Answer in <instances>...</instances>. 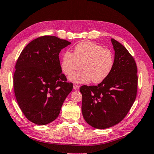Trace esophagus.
<instances>
[{
    "label": "esophagus",
    "instance_id": "1",
    "mask_svg": "<svg viewBox=\"0 0 154 154\" xmlns=\"http://www.w3.org/2000/svg\"><path fill=\"white\" fill-rule=\"evenodd\" d=\"M73 89H75V90H78V89H79V86L76 85V84H75V85H73Z\"/></svg>",
    "mask_w": 154,
    "mask_h": 154
}]
</instances>
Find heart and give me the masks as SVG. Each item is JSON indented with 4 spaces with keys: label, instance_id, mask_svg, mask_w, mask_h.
I'll use <instances>...</instances> for the list:
<instances>
[{
    "label": "heart",
    "instance_id": "obj_1",
    "mask_svg": "<svg viewBox=\"0 0 154 154\" xmlns=\"http://www.w3.org/2000/svg\"><path fill=\"white\" fill-rule=\"evenodd\" d=\"M80 71L71 75V82L83 83L90 82L98 83L104 81L112 70L114 57L111 50L93 42H83L77 44L73 53H64L60 62L62 72L66 75L71 74L75 69Z\"/></svg>",
    "mask_w": 154,
    "mask_h": 154
}]
</instances>
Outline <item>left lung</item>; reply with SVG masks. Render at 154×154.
I'll return each mask as SVG.
<instances>
[{
    "label": "left lung",
    "mask_w": 154,
    "mask_h": 154,
    "mask_svg": "<svg viewBox=\"0 0 154 154\" xmlns=\"http://www.w3.org/2000/svg\"><path fill=\"white\" fill-rule=\"evenodd\" d=\"M114 50V66L110 75L97 85H83L82 111L92 127L110 128L119 123L135 102L137 90V65L121 43L111 39Z\"/></svg>",
    "instance_id": "8db88e82"
}]
</instances>
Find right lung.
I'll return each instance as SVG.
<instances>
[{
	"instance_id": "right-lung-1",
	"label": "right lung",
	"mask_w": 154,
	"mask_h": 154,
	"mask_svg": "<svg viewBox=\"0 0 154 154\" xmlns=\"http://www.w3.org/2000/svg\"><path fill=\"white\" fill-rule=\"evenodd\" d=\"M71 43L56 36L38 38L25 47L13 76L17 102L26 118L38 125L50 123L60 114L72 89L62 72L59 53Z\"/></svg>"
}]
</instances>
